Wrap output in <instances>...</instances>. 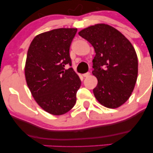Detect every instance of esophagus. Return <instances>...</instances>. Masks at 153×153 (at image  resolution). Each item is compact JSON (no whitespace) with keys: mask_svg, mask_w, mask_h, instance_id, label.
I'll use <instances>...</instances> for the list:
<instances>
[{"mask_svg":"<svg viewBox=\"0 0 153 153\" xmlns=\"http://www.w3.org/2000/svg\"><path fill=\"white\" fill-rule=\"evenodd\" d=\"M90 75H91V73H89V72H88V73H84V74H82V76L85 77V78H87V77H88Z\"/></svg>","mask_w":153,"mask_h":153,"instance_id":"34e87169","label":"esophagus"}]
</instances>
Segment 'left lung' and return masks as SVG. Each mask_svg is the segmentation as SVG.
<instances>
[{
    "label": "left lung",
    "mask_w": 153,
    "mask_h": 153,
    "mask_svg": "<svg viewBox=\"0 0 153 153\" xmlns=\"http://www.w3.org/2000/svg\"><path fill=\"white\" fill-rule=\"evenodd\" d=\"M78 34L94 47L93 75L98 84L94 94L101 105L116 108L124 104L132 93L138 74L137 56L130 42L115 28L98 24Z\"/></svg>",
    "instance_id": "left-lung-1"
}]
</instances>
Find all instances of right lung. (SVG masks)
Here are the masks:
<instances>
[{"instance_id":"add662e5","label":"right lung","mask_w":153,"mask_h":153,"mask_svg":"<svg viewBox=\"0 0 153 153\" xmlns=\"http://www.w3.org/2000/svg\"><path fill=\"white\" fill-rule=\"evenodd\" d=\"M77 32L74 28H60L36 35L29 47L25 78L36 102L45 111L62 115L76 102L80 78L72 68L70 47Z\"/></svg>"}]
</instances>
